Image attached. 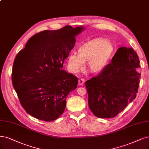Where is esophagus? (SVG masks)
I'll use <instances>...</instances> for the list:
<instances>
[{
  "instance_id": "34e87169",
  "label": "esophagus",
  "mask_w": 149,
  "mask_h": 149,
  "mask_svg": "<svg viewBox=\"0 0 149 149\" xmlns=\"http://www.w3.org/2000/svg\"><path fill=\"white\" fill-rule=\"evenodd\" d=\"M84 82H85V79H80L79 80H78V83H79V85H82L84 84Z\"/></svg>"
}]
</instances>
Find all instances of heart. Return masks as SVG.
Wrapping results in <instances>:
<instances>
[{
	"label": "heart",
	"mask_w": 149,
	"mask_h": 149,
	"mask_svg": "<svg viewBox=\"0 0 149 149\" xmlns=\"http://www.w3.org/2000/svg\"><path fill=\"white\" fill-rule=\"evenodd\" d=\"M114 53L111 42L104 38H95L81 45L78 54L71 53L68 58V68L70 72L77 73L84 68L87 61L88 68L93 73H100L109 64Z\"/></svg>",
	"instance_id": "b5f03b06"
}]
</instances>
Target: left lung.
<instances>
[{"label":"left lung","mask_w":149,"mask_h":149,"mask_svg":"<svg viewBox=\"0 0 149 149\" xmlns=\"http://www.w3.org/2000/svg\"><path fill=\"white\" fill-rule=\"evenodd\" d=\"M139 59L132 48L120 47L100 74L85 82L88 106L95 116L111 118L136 98L141 74Z\"/></svg>","instance_id":"8db88e82"}]
</instances>
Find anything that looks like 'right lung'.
I'll list each match as a JSON object with an SVG mask.
<instances>
[{
    "mask_svg": "<svg viewBox=\"0 0 149 149\" xmlns=\"http://www.w3.org/2000/svg\"><path fill=\"white\" fill-rule=\"evenodd\" d=\"M83 26H65L31 37L15 57L12 80L21 106L38 120L52 122L64 112L66 98L78 79L62 69Z\"/></svg>",
    "mask_w": 149,
    "mask_h": 149,
    "instance_id": "1",
    "label": "right lung"
}]
</instances>
